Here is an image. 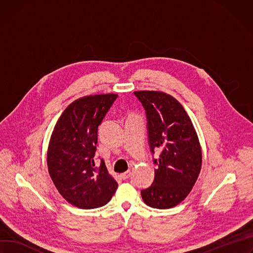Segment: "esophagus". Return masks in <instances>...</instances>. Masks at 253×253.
Returning a JSON list of instances; mask_svg holds the SVG:
<instances>
[{
  "label": "esophagus",
  "instance_id": "1",
  "mask_svg": "<svg viewBox=\"0 0 253 253\" xmlns=\"http://www.w3.org/2000/svg\"><path fill=\"white\" fill-rule=\"evenodd\" d=\"M130 175H131V171H130V170H128V171H126V172H124V173H122V174H121V178H123V179H127V178H129V177H130Z\"/></svg>",
  "mask_w": 253,
  "mask_h": 253
}]
</instances>
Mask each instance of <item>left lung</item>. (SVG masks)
Here are the masks:
<instances>
[{
  "label": "left lung",
  "mask_w": 253,
  "mask_h": 253,
  "mask_svg": "<svg viewBox=\"0 0 253 253\" xmlns=\"http://www.w3.org/2000/svg\"><path fill=\"white\" fill-rule=\"evenodd\" d=\"M147 120L148 144L153 154L160 149L151 186L141 191L144 203L169 209L192 191L202 167V150L193 123L183 107L163 91H135Z\"/></svg>",
  "instance_id": "1"
}]
</instances>
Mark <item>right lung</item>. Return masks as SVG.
Listing matches in <instances>:
<instances>
[{
	"label": "right lung",
	"mask_w": 253,
	"mask_h": 253,
	"mask_svg": "<svg viewBox=\"0 0 253 253\" xmlns=\"http://www.w3.org/2000/svg\"><path fill=\"white\" fill-rule=\"evenodd\" d=\"M117 95L81 98L68 106L58 119L50 138L47 166L59 194L80 209L106 205L118 188L101 159L95 166L98 127Z\"/></svg>",
	"instance_id": "add662e5"
}]
</instances>
